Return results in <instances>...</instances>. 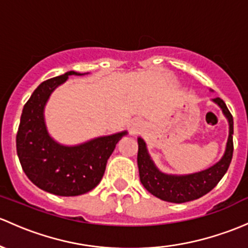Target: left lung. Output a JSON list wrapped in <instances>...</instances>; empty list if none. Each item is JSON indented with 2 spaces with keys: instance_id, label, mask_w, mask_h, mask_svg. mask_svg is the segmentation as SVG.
<instances>
[{
  "instance_id": "8db88e82",
  "label": "left lung",
  "mask_w": 248,
  "mask_h": 248,
  "mask_svg": "<svg viewBox=\"0 0 248 248\" xmlns=\"http://www.w3.org/2000/svg\"><path fill=\"white\" fill-rule=\"evenodd\" d=\"M222 109L223 114L229 121V138L227 148L222 159L217 164L199 173L187 174V176H169L161 173L151 160L146 145L141 138L138 139V168L142 186L147 191L155 195L158 199L168 201L172 203H184L189 201L197 200L204 196L217 186L225 173L227 172L233 158V116L228 110L227 106L220 97L214 98Z\"/></svg>"
}]
</instances>
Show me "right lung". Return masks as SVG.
Segmentation results:
<instances>
[{
  "instance_id": "1",
  "label": "right lung",
  "mask_w": 248,
  "mask_h": 248,
  "mask_svg": "<svg viewBox=\"0 0 248 248\" xmlns=\"http://www.w3.org/2000/svg\"><path fill=\"white\" fill-rule=\"evenodd\" d=\"M71 75L49 78L33 91L23 106L16 134V152L26 176L33 184L58 196H78L102 179L107 160L126 132L65 147L49 138L44 122V106L51 93Z\"/></svg>"
}]
</instances>
